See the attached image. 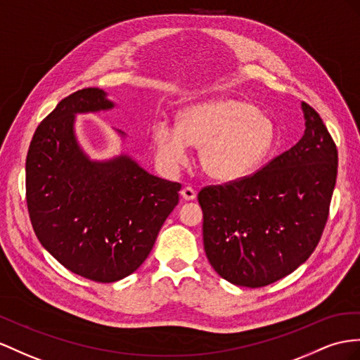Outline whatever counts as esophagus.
<instances>
[{
    "instance_id": "esophagus-1",
    "label": "esophagus",
    "mask_w": 360,
    "mask_h": 360,
    "mask_svg": "<svg viewBox=\"0 0 360 360\" xmlns=\"http://www.w3.org/2000/svg\"><path fill=\"white\" fill-rule=\"evenodd\" d=\"M181 196L186 199V200H193L196 198V190L193 187H184L181 190Z\"/></svg>"
}]
</instances>
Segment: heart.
I'll list each match as a JSON object with an SVG mask.
<instances>
[{
  "label": "heart",
  "instance_id": "1",
  "mask_svg": "<svg viewBox=\"0 0 360 360\" xmlns=\"http://www.w3.org/2000/svg\"><path fill=\"white\" fill-rule=\"evenodd\" d=\"M156 155L167 167L187 160L188 144L200 147V167L210 178L231 182L251 174L264 161L275 141V126L254 105L217 98L190 106L178 127L160 120L152 127Z\"/></svg>",
  "mask_w": 360,
  "mask_h": 360
}]
</instances>
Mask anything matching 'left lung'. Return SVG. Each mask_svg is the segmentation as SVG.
<instances>
[{"label": "left lung", "instance_id": "left-lung-1", "mask_svg": "<svg viewBox=\"0 0 360 360\" xmlns=\"http://www.w3.org/2000/svg\"><path fill=\"white\" fill-rule=\"evenodd\" d=\"M306 131L289 150L248 176L207 186L204 248L224 280L263 288L306 262L324 231L338 174V149L319 114L302 103Z\"/></svg>", "mask_w": 360, "mask_h": 360}]
</instances>
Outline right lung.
<instances>
[{
  "label": "right lung",
  "instance_id": "1",
  "mask_svg": "<svg viewBox=\"0 0 360 360\" xmlns=\"http://www.w3.org/2000/svg\"><path fill=\"white\" fill-rule=\"evenodd\" d=\"M112 106L98 88L72 92L39 123L25 161L36 237L63 268L97 283L140 268L181 190L179 182L149 174L126 155L96 162L82 152L75 114Z\"/></svg>",
  "mask_w": 360,
  "mask_h": 360
}]
</instances>
